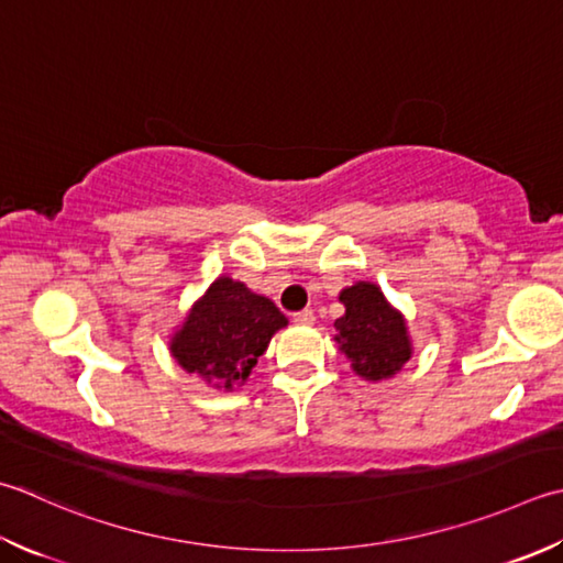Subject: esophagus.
Returning <instances> with one entry per match:
<instances>
[{
	"label": "esophagus",
	"mask_w": 563,
	"mask_h": 563,
	"mask_svg": "<svg viewBox=\"0 0 563 563\" xmlns=\"http://www.w3.org/2000/svg\"><path fill=\"white\" fill-rule=\"evenodd\" d=\"M292 319L297 324H314V312L312 310H302V312H295Z\"/></svg>",
	"instance_id": "esophagus-1"
}]
</instances>
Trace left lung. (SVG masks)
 <instances>
[{"label":"left lung","instance_id":"left-lung-1","mask_svg":"<svg viewBox=\"0 0 563 563\" xmlns=\"http://www.w3.org/2000/svg\"><path fill=\"white\" fill-rule=\"evenodd\" d=\"M344 317L334 322V341L356 376L378 383L400 373L412 358L405 314L388 302L376 283L358 280L339 292Z\"/></svg>","mask_w":563,"mask_h":563}]
</instances>
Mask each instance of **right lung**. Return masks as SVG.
Here are the masks:
<instances>
[{
    "mask_svg": "<svg viewBox=\"0 0 563 563\" xmlns=\"http://www.w3.org/2000/svg\"><path fill=\"white\" fill-rule=\"evenodd\" d=\"M288 327L273 300L249 290L244 283L219 275L187 310L168 349L185 373H195L217 390L244 385L273 334Z\"/></svg>",
    "mask_w": 563,
    "mask_h": 563,
    "instance_id": "add662e5",
    "label": "right lung"
}]
</instances>
